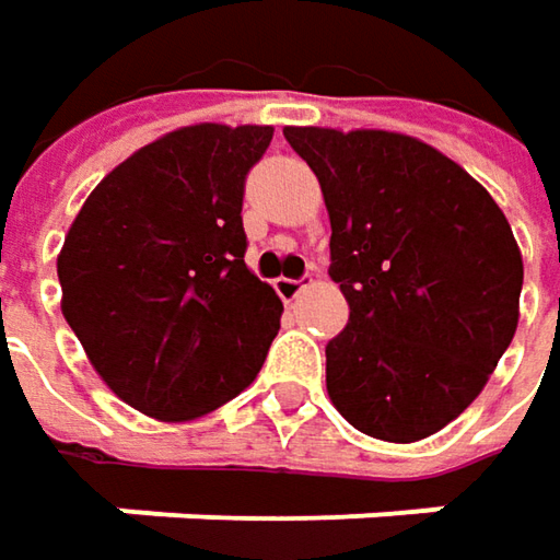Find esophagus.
Returning <instances> with one entry per match:
<instances>
[{
    "instance_id": "34e87169",
    "label": "esophagus",
    "mask_w": 560,
    "mask_h": 560,
    "mask_svg": "<svg viewBox=\"0 0 560 560\" xmlns=\"http://www.w3.org/2000/svg\"><path fill=\"white\" fill-rule=\"evenodd\" d=\"M305 287H308V280H305V277H302V280L277 277V280H273V290H277V295H280L283 302H293V299H299V295L305 293Z\"/></svg>"
}]
</instances>
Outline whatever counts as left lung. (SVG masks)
<instances>
[{"mask_svg": "<svg viewBox=\"0 0 560 560\" xmlns=\"http://www.w3.org/2000/svg\"><path fill=\"white\" fill-rule=\"evenodd\" d=\"M330 217L350 305L327 394L377 441L412 444L472 404L514 340L523 258L504 210L460 163L400 131L287 126Z\"/></svg>", "mask_w": 560, "mask_h": 560, "instance_id": "8db88e82", "label": "left lung"}]
</instances>
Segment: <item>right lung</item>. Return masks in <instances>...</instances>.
<instances>
[{
    "label": "right lung",
    "mask_w": 560,
    "mask_h": 560,
    "mask_svg": "<svg viewBox=\"0 0 560 560\" xmlns=\"http://www.w3.org/2000/svg\"><path fill=\"white\" fill-rule=\"evenodd\" d=\"M270 126L198 122L144 144L88 195L59 252L62 315L103 384L160 422L238 397L283 302L245 265L242 191Z\"/></svg>",
    "instance_id": "right-lung-1"
}]
</instances>
